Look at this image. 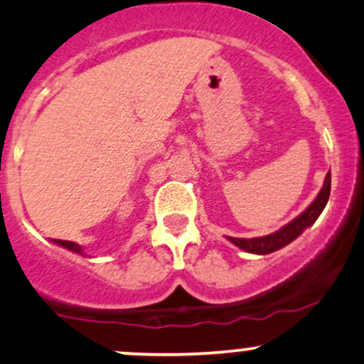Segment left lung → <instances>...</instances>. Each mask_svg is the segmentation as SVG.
<instances>
[{"label":"left lung","instance_id":"left-lung-1","mask_svg":"<svg viewBox=\"0 0 364 364\" xmlns=\"http://www.w3.org/2000/svg\"><path fill=\"white\" fill-rule=\"evenodd\" d=\"M330 186H331V176L330 173L326 174L325 183H323V188L319 190L318 197L314 198L313 203L304 210L302 214H299L297 218L292 219L289 225H285L283 228H279L278 231L274 233L266 235V237H257V238H233V237H226L231 243H235L237 247H240L242 250L250 254H271L274 250L283 249L285 245H289L290 242H294L306 228L313 226L314 221L319 218V214L323 213L325 209L326 202H328L330 197Z\"/></svg>","mask_w":364,"mask_h":364}]
</instances>
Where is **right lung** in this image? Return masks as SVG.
I'll return each instance as SVG.
<instances>
[{"label": "right lung", "mask_w": 364, "mask_h": 364, "mask_svg": "<svg viewBox=\"0 0 364 364\" xmlns=\"http://www.w3.org/2000/svg\"><path fill=\"white\" fill-rule=\"evenodd\" d=\"M53 242L57 243V245L63 247V249L72 250V252H75V254H79V255H85V250H82V247H81V245H77V243H74V242H67V240H53Z\"/></svg>", "instance_id": "add662e5"}]
</instances>
